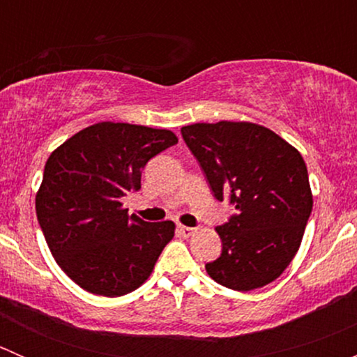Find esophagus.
<instances>
[{
  "mask_svg": "<svg viewBox=\"0 0 357 357\" xmlns=\"http://www.w3.org/2000/svg\"><path fill=\"white\" fill-rule=\"evenodd\" d=\"M178 231H179V235L185 236V238H188V236H192L193 233H195V228H190V226L179 225L178 226Z\"/></svg>",
  "mask_w": 357,
  "mask_h": 357,
  "instance_id": "1",
  "label": "esophagus"
}]
</instances>
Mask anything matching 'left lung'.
I'll list each match as a JSON object with an SVG mask.
<instances>
[{"mask_svg": "<svg viewBox=\"0 0 357 357\" xmlns=\"http://www.w3.org/2000/svg\"><path fill=\"white\" fill-rule=\"evenodd\" d=\"M181 135L215 199H229L236 208L215 228L222 252L205 264L207 275L238 291L275 282L297 254L312 211L304 158L254 122H199Z\"/></svg>", "mask_w": 357, "mask_h": 357, "instance_id": "obj_1", "label": "left lung"}]
</instances>
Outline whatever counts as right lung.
<instances>
[{
    "instance_id": "obj_1",
    "label": "right lung",
    "mask_w": 357,
    "mask_h": 357,
    "mask_svg": "<svg viewBox=\"0 0 357 357\" xmlns=\"http://www.w3.org/2000/svg\"><path fill=\"white\" fill-rule=\"evenodd\" d=\"M176 143L169 129L98 122L46 160L36 214L56 264L81 289L121 297L152 275L174 222L128 215L121 199L142 188L146 162Z\"/></svg>"
}]
</instances>
